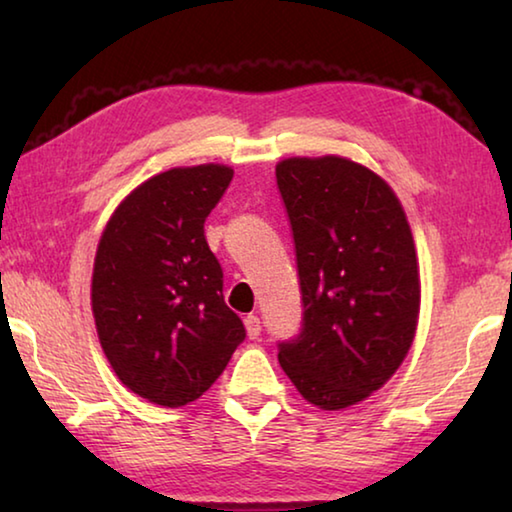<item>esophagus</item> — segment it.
<instances>
[{"label":"esophagus","mask_w":512,"mask_h":512,"mask_svg":"<svg viewBox=\"0 0 512 512\" xmlns=\"http://www.w3.org/2000/svg\"><path fill=\"white\" fill-rule=\"evenodd\" d=\"M244 325H246V334H248V339H257L259 334H262V323H259V318L257 316H246L244 318Z\"/></svg>","instance_id":"34e87169"}]
</instances>
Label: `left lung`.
<instances>
[{
    "mask_svg": "<svg viewBox=\"0 0 512 512\" xmlns=\"http://www.w3.org/2000/svg\"><path fill=\"white\" fill-rule=\"evenodd\" d=\"M275 178L305 309L277 359L307 402L339 411L384 386L413 343L420 275L411 228L393 189L352 160L289 158Z\"/></svg>",
    "mask_w": 512,
    "mask_h": 512,
    "instance_id": "8db88e82",
    "label": "left lung"
}]
</instances>
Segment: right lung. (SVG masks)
Instances as JSON below:
<instances>
[{"label":"right lung","mask_w":512,"mask_h":512,"mask_svg":"<svg viewBox=\"0 0 512 512\" xmlns=\"http://www.w3.org/2000/svg\"><path fill=\"white\" fill-rule=\"evenodd\" d=\"M232 176L201 164L146 180L110 216L94 259L101 348L121 384L169 409L198 400L246 339L205 239Z\"/></svg>","instance_id":"right-lung-1"}]
</instances>
